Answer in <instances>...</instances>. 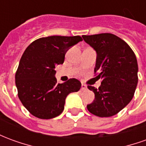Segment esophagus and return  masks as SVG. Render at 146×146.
<instances>
[{
	"instance_id": "1",
	"label": "esophagus",
	"mask_w": 146,
	"mask_h": 146,
	"mask_svg": "<svg viewBox=\"0 0 146 146\" xmlns=\"http://www.w3.org/2000/svg\"><path fill=\"white\" fill-rule=\"evenodd\" d=\"M86 90H87V86L82 84V85H81V91H86Z\"/></svg>"
}]
</instances>
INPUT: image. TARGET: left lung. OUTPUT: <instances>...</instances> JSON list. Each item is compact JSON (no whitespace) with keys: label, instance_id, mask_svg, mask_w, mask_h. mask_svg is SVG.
<instances>
[{"label":"left lung","instance_id":"obj_1","mask_svg":"<svg viewBox=\"0 0 146 146\" xmlns=\"http://www.w3.org/2000/svg\"><path fill=\"white\" fill-rule=\"evenodd\" d=\"M96 51L95 73L102 79L98 89L88 86L95 93V100L87 106L99 117L114 116L127 106L138 84V62L127 43L112 33L82 36Z\"/></svg>","mask_w":146,"mask_h":146}]
</instances>
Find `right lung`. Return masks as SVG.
Here are the masks:
<instances>
[{"label": "right lung", "mask_w": 146, "mask_h": 146, "mask_svg": "<svg viewBox=\"0 0 146 146\" xmlns=\"http://www.w3.org/2000/svg\"><path fill=\"white\" fill-rule=\"evenodd\" d=\"M80 36H51L31 43L21 58L15 73L18 96L32 115L51 119L62 113L67 95L81 87L73 78L58 84L55 66L62 64L66 51L82 41Z\"/></svg>", "instance_id": "add662e5"}]
</instances>
